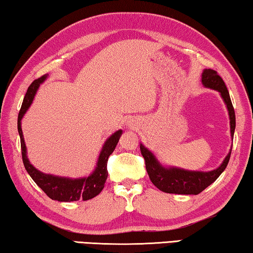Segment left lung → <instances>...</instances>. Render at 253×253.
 I'll list each match as a JSON object with an SVG mask.
<instances>
[{
    "mask_svg": "<svg viewBox=\"0 0 253 253\" xmlns=\"http://www.w3.org/2000/svg\"><path fill=\"white\" fill-rule=\"evenodd\" d=\"M202 84L205 87L217 90L221 97L224 101L227 112L230 117V131L231 138L233 139L235 130V113L233 105H232L229 90H227L224 82L218 76V74L213 69H204L202 73ZM140 150L146 161V169L150 180L157 188L169 194H181V195H197L203 192L211 184H213L217 179L218 176L225 170L227 164H229L230 152L223 160L221 166L211 171H195L186 170L178 167H167L159 163L156 156L140 143Z\"/></svg>",
    "mask_w": 253,
    "mask_h": 253,
    "instance_id": "1",
    "label": "left lung"
}]
</instances>
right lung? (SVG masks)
Listing matches in <instances>:
<instances>
[{
  "instance_id": "1",
  "label": "right lung",
  "mask_w": 253,
  "mask_h": 253,
  "mask_svg": "<svg viewBox=\"0 0 253 253\" xmlns=\"http://www.w3.org/2000/svg\"><path fill=\"white\" fill-rule=\"evenodd\" d=\"M47 77L48 75H43L29 86L18 117V131L20 140H21V151L24 168H26V170L30 175L33 181L47 194V196L50 197L53 201L74 202L80 200H90V198L97 196L102 192V189L104 188V184L107 179V159H109V157L114 151L115 147H117L120 136L122 135V130H118L106 139V141L103 144L101 152H99L96 167L87 177L69 178L55 176L50 175V173H44L38 170L36 167H33L27 156V147L21 129V120L32 104L33 98H35V95L40 84H42L47 80Z\"/></svg>"
}]
</instances>
